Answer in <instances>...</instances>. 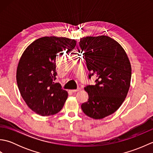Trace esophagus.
<instances>
[{
    "label": "esophagus",
    "mask_w": 153,
    "mask_h": 153,
    "mask_svg": "<svg viewBox=\"0 0 153 153\" xmlns=\"http://www.w3.org/2000/svg\"><path fill=\"white\" fill-rule=\"evenodd\" d=\"M80 90H81V89H80V88H78V89H72V90H71V91L73 92V93H76V92H77V91H80Z\"/></svg>",
    "instance_id": "34e87169"
}]
</instances>
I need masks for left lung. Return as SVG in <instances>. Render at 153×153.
Instances as JSON below:
<instances>
[{
	"mask_svg": "<svg viewBox=\"0 0 153 153\" xmlns=\"http://www.w3.org/2000/svg\"><path fill=\"white\" fill-rule=\"evenodd\" d=\"M79 44L91 72L89 77H97L95 85L84 88L89 99L81 107L90 118L102 119L114 113L128 95L131 77L130 62L121 45L108 36L83 37Z\"/></svg>",
	"mask_w": 153,
	"mask_h": 153,
	"instance_id": "1",
	"label": "left lung"
}]
</instances>
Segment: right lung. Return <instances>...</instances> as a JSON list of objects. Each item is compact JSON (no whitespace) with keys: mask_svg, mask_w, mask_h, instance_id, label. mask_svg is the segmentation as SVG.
Here are the masks:
<instances>
[{"mask_svg":"<svg viewBox=\"0 0 153 153\" xmlns=\"http://www.w3.org/2000/svg\"><path fill=\"white\" fill-rule=\"evenodd\" d=\"M76 41L66 37H43L34 41L23 53L16 71V81L29 108L42 116L60 111L68 92L55 83L58 54L72 51Z\"/></svg>","mask_w":153,"mask_h":153,"instance_id":"right-lung-1","label":"right lung"}]
</instances>
